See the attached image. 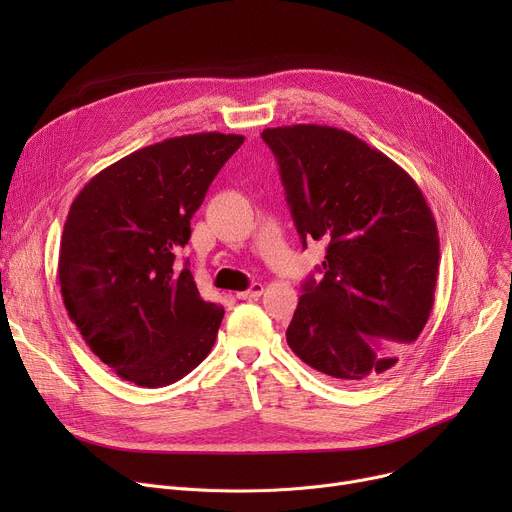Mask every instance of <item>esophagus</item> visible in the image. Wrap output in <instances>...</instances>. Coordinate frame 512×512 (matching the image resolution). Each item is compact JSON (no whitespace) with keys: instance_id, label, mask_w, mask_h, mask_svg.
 Segmentation results:
<instances>
[{"instance_id":"esophagus-1","label":"esophagus","mask_w":512,"mask_h":512,"mask_svg":"<svg viewBox=\"0 0 512 512\" xmlns=\"http://www.w3.org/2000/svg\"><path fill=\"white\" fill-rule=\"evenodd\" d=\"M263 294V284H259V282H255L249 290H245V292H236V299L238 301H255V299H259Z\"/></svg>"}]
</instances>
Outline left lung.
<instances>
[{
  "label": "left lung",
  "instance_id": "obj_1",
  "mask_svg": "<svg viewBox=\"0 0 512 512\" xmlns=\"http://www.w3.org/2000/svg\"><path fill=\"white\" fill-rule=\"evenodd\" d=\"M303 247L326 240L286 330L292 353L357 386L396 365L434 307L440 238L417 182L355 134L319 124L261 132Z\"/></svg>",
  "mask_w": 512,
  "mask_h": 512
}]
</instances>
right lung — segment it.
Returning a JSON list of instances; mask_svg holds the SVG:
<instances>
[{
  "label": "right lung",
  "mask_w": 512,
  "mask_h": 512,
  "mask_svg": "<svg viewBox=\"0 0 512 512\" xmlns=\"http://www.w3.org/2000/svg\"><path fill=\"white\" fill-rule=\"evenodd\" d=\"M242 143L240 134L199 132L143 147L93 176L70 205L62 299L91 351L126 382L174 384L211 351L224 307L201 299L176 253Z\"/></svg>",
  "instance_id": "right-lung-1"
}]
</instances>
